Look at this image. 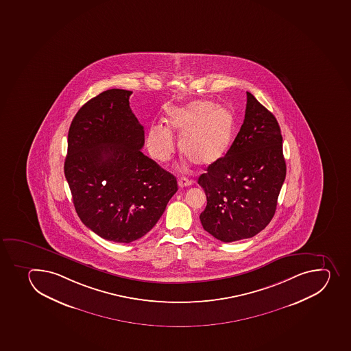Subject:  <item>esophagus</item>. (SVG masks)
<instances>
[{
	"instance_id": "1",
	"label": "esophagus",
	"mask_w": 351,
	"mask_h": 351,
	"mask_svg": "<svg viewBox=\"0 0 351 351\" xmlns=\"http://www.w3.org/2000/svg\"><path fill=\"white\" fill-rule=\"evenodd\" d=\"M193 184V180H189L186 177H180L178 178V185L180 187L190 186Z\"/></svg>"
}]
</instances>
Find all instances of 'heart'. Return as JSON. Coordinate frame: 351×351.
<instances>
[{
    "mask_svg": "<svg viewBox=\"0 0 351 351\" xmlns=\"http://www.w3.org/2000/svg\"><path fill=\"white\" fill-rule=\"evenodd\" d=\"M164 125H154L147 134V147L158 161H167L175 150L173 134L180 136V150L201 167L217 164L226 156L234 136L233 114L211 101L197 100L174 108Z\"/></svg>",
    "mask_w": 351,
    "mask_h": 351,
    "instance_id": "heart-1",
    "label": "heart"
}]
</instances>
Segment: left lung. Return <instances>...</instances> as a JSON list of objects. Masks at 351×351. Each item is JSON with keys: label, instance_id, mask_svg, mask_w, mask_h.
I'll use <instances>...</instances> for the list:
<instances>
[{"label": "left lung", "instance_id": "8db88e82", "mask_svg": "<svg viewBox=\"0 0 351 351\" xmlns=\"http://www.w3.org/2000/svg\"><path fill=\"white\" fill-rule=\"evenodd\" d=\"M282 142L274 114L247 92L243 124L230 150L197 180L207 197L200 215L204 230L234 242L269 224L287 175Z\"/></svg>", "mask_w": 351, "mask_h": 351}]
</instances>
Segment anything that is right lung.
Wrapping results in <instances>:
<instances>
[{
  "mask_svg": "<svg viewBox=\"0 0 351 351\" xmlns=\"http://www.w3.org/2000/svg\"><path fill=\"white\" fill-rule=\"evenodd\" d=\"M133 92L104 90L80 108L68 132L64 176L77 215L104 240L130 243L157 224L176 193L174 175L144 156Z\"/></svg>",
  "mask_w": 351,
  "mask_h": 351,
  "instance_id": "1",
  "label": "right lung"
}]
</instances>
